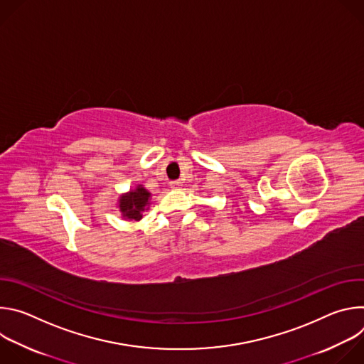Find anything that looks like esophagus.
Segmentation results:
<instances>
[{
    "instance_id": "obj_1",
    "label": "esophagus",
    "mask_w": 364,
    "mask_h": 364,
    "mask_svg": "<svg viewBox=\"0 0 364 364\" xmlns=\"http://www.w3.org/2000/svg\"><path fill=\"white\" fill-rule=\"evenodd\" d=\"M181 186H183V183H181L180 180H174V181H171V183H170V187H171L173 190H180V188H181Z\"/></svg>"
}]
</instances>
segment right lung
Wrapping results in <instances>:
<instances>
[{"instance_id": "add662e5", "label": "right lung", "mask_w": 364, "mask_h": 364, "mask_svg": "<svg viewBox=\"0 0 364 364\" xmlns=\"http://www.w3.org/2000/svg\"><path fill=\"white\" fill-rule=\"evenodd\" d=\"M148 198H149V193L145 188H142L141 186H138L136 190L122 196L119 200V209H121L124 218L139 220L142 218L141 212L148 204Z\"/></svg>"}]
</instances>
